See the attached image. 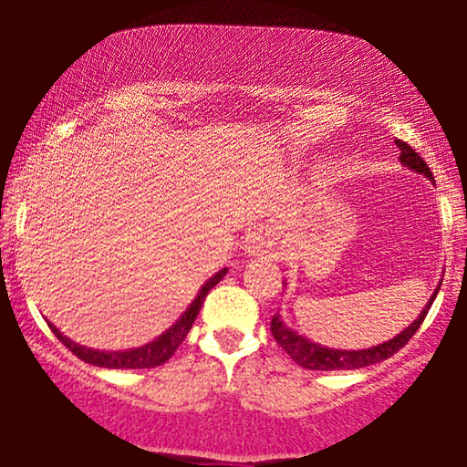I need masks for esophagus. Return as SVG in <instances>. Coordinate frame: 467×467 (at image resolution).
<instances>
[{
    "mask_svg": "<svg viewBox=\"0 0 467 467\" xmlns=\"http://www.w3.org/2000/svg\"><path fill=\"white\" fill-rule=\"evenodd\" d=\"M244 251L248 254H261V253H264V238H261L259 234L248 235V240H246V244H244Z\"/></svg>",
    "mask_w": 467,
    "mask_h": 467,
    "instance_id": "34e87169",
    "label": "esophagus"
}]
</instances>
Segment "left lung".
Segmentation results:
<instances>
[{
	"mask_svg": "<svg viewBox=\"0 0 467 467\" xmlns=\"http://www.w3.org/2000/svg\"><path fill=\"white\" fill-rule=\"evenodd\" d=\"M395 144H398V149L401 150L400 152L401 165L408 170L417 171V174H423L425 178H430V181L433 182L431 170L427 168V163L423 161V159H420L406 142H401V140H395ZM440 285L436 286V291L431 293L430 302L425 304V308L420 310V315L414 318V321L408 325L404 331H400L393 340L382 342V344H379V347L361 348V350H342V348L321 347V344L312 342L306 336H299L297 331L286 327L283 318H280V315H274V318H272V336H274V340H276L280 347L285 348V353L289 355L291 359L297 363V366H302L306 369H321V372H329V369H359V368L372 366V363H380V361L389 359L391 355L398 353V350L404 347V344L410 340L414 334H417V329L420 327V323H423V318L427 317V312H430V308H431L433 299H436V296H438Z\"/></svg>",
	"mask_w": 467,
	"mask_h": 467,
	"instance_id": "left-lung-1",
	"label": "left lung"
}]
</instances>
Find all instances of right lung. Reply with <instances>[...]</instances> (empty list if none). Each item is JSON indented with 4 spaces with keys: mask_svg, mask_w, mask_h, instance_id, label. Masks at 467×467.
I'll return each instance as SVG.
<instances>
[{
    "mask_svg": "<svg viewBox=\"0 0 467 467\" xmlns=\"http://www.w3.org/2000/svg\"><path fill=\"white\" fill-rule=\"evenodd\" d=\"M227 274V267H223L214 274L213 278H208L206 283L202 285V289L197 291V297L189 304V308L182 312L181 318L171 325L170 329H165L161 336L155 337V340L144 344V347L138 348H127V350H98V348H87L82 344L69 340L67 336H63L59 329L55 327L53 323H48V327L53 329V334L63 342V347L72 350V353L82 359L85 363H91V366L98 368H110V369H144V368H157L170 359L171 355L176 353V348L181 347L184 337H187L189 329L193 327L195 317L200 315V308L203 299L210 293L213 286H216Z\"/></svg>",
    "mask_w": 467,
    "mask_h": 467,
    "instance_id": "obj_1",
    "label": "right lung"
}]
</instances>
